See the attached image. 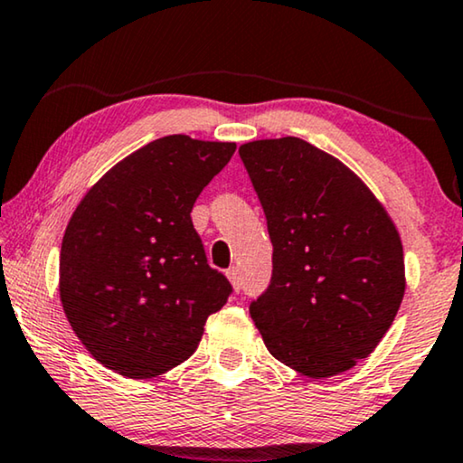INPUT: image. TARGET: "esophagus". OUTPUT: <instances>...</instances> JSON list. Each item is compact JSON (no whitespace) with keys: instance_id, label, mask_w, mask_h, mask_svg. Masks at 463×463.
Returning <instances> with one entry per match:
<instances>
[{"instance_id":"34e87169","label":"esophagus","mask_w":463,"mask_h":463,"mask_svg":"<svg viewBox=\"0 0 463 463\" xmlns=\"http://www.w3.org/2000/svg\"><path fill=\"white\" fill-rule=\"evenodd\" d=\"M226 277H228V281L232 283V288H235L237 292H239V289H241V275H239V269L237 267L228 269L226 270Z\"/></svg>"}]
</instances>
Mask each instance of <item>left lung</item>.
<instances>
[{"label":"left lung","mask_w":463,"mask_h":463,"mask_svg":"<svg viewBox=\"0 0 463 463\" xmlns=\"http://www.w3.org/2000/svg\"><path fill=\"white\" fill-rule=\"evenodd\" d=\"M262 203L273 277L250 316L270 355L309 379L364 360L390 330L406 289L390 213L332 154L298 137L239 147Z\"/></svg>","instance_id":"8db88e82"}]
</instances>
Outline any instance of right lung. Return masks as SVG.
Segmentation results:
<instances>
[{"instance_id":"add662e5","label":"right lung","mask_w":463,"mask_h":463,"mask_svg":"<svg viewBox=\"0 0 463 463\" xmlns=\"http://www.w3.org/2000/svg\"><path fill=\"white\" fill-rule=\"evenodd\" d=\"M232 141L167 135L139 147L78 203L61 243L59 294L89 354L152 379L194 354L231 283L207 264L196 196L235 154Z\"/></svg>"}]
</instances>
